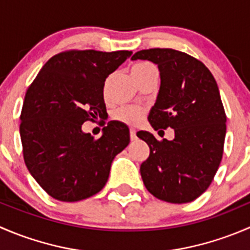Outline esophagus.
Wrapping results in <instances>:
<instances>
[{"instance_id":"obj_1","label":"esophagus","mask_w":250,"mask_h":250,"mask_svg":"<svg viewBox=\"0 0 250 250\" xmlns=\"http://www.w3.org/2000/svg\"><path fill=\"white\" fill-rule=\"evenodd\" d=\"M129 135H130V140H132V141L137 140V132H135V129L130 128V129H129Z\"/></svg>"}]
</instances>
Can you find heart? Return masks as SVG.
<instances>
[{"instance_id": "obj_1", "label": "heart", "mask_w": 250, "mask_h": 250, "mask_svg": "<svg viewBox=\"0 0 250 250\" xmlns=\"http://www.w3.org/2000/svg\"><path fill=\"white\" fill-rule=\"evenodd\" d=\"M155 67L150 62H138L132 67V75L141 74V72L146 71L147 69ZM144 116V110L139 106H122L117 109L113 112L112 117L113 120L118 121V122L123 123V125H134L140 122V120Z\"/></svg>"}]
</instances>
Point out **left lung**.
I'll return each instance as SVG.
<instances>
[{"label":"left lung","mask_w":250,"mask_h":250,"mask_svg":"<svg viewBox=\"0 0 250 250\" xmlns=\"http://www.w3.org/2000/svg\"><path fill=\"white\" fill-rule=\"evenodd\" d=\"M132 59L157 64L161 87L148 122L175 134L157 140L138 132L150 147L140 166L144 185L166 202H191L209 188L223 158L226 113L215 78L202 62L170 48L139 50Z\"/></svg>","instance_id":"obj_1"}]
</instances>
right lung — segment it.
<instances>
[{
	"instance_id": "obj_1",
	"label": "right lung",
	"mask_w": 250,
	"mask_h": 250,
	"mask_svg": "<svg viewBox=\"0 0 250 250\" xmlns=\"http://www.w3.org/2000/svg\"><path fill=\"white\" fill-rule=\"evenodd\" d=\"M129 50L70 49L53 55L27 87L20 113L25 165L53 198L76 202L99 192L113 157L129 144V129L111 121L95 139L87 121L106 115L105 80Z\"/></svg>"
}]
</instances>
